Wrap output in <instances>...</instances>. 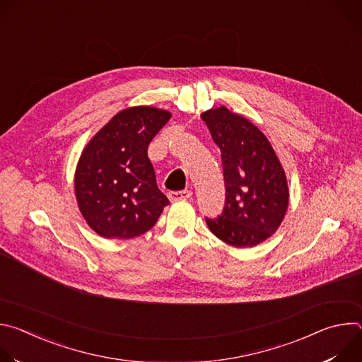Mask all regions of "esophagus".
Segmentation results:
<instances>
[{
	"instance_id": "obj_1",
	"label": "esophagus",
	"mask_w": 362,
	"mask_h": 362,
	"mask_svg": "<svg viewBox=\"0 0 362 362\" xmlns=\"http://www.w3.org/2000/svg\"><path fill=\"white\" fill-rule=\"evenodd\" d=\"M168 197L170 199V202L186 200V199L192 197V192H190V190H182V192H169Z\"/></svg>"
}]
</instances>
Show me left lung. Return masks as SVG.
Returning a JSON list of instances; mask_svg holds the SVG:
<instances>
[{"label":"left lung","mask_w":362,"mask_h":362,"mask_svg":"<svg viewBox=\"0 0 362 362\" xmlns=\"http://www.w3.org/2000/svg\"><path fill=\"white\" fill-rule=\"evenodd\" d=\"M222 153L226 202L222 216L206 219L211 232L235 247H253L281 226L289 187L276 153L250 120L225 106L200 115Z\"/></svg>","instance_id":"obj_1"}]
</instances>
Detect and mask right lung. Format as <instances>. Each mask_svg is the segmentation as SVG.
Segmentation results:
<instances>
[{"instance_id":"add662e5","label":"right lung","mask_w":362,"mask_h":362,"mask_svg":"<svg viewBox=\"0 0 362 362\" xmlns=\"http://www.w3.org/2000/svg\"><path fill=\"white\" fill-rule=\"evenodd\" d=\"M170 117V112L151 106L124 109L83 148L74 193L84 221L101 238L140 236L169 204L158 187L147 147Z\"/></svg>"}]
</instances>
